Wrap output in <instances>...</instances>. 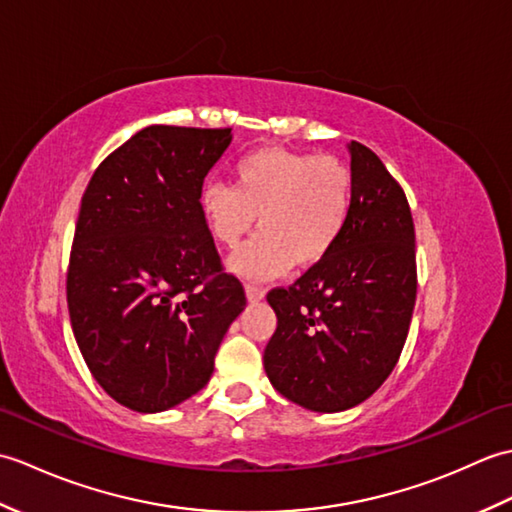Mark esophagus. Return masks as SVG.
<instances>
[{
  "label": "esophagus",
  "instance_id": "obj_1",
  "mask_svg": "<svg viewBox=\"0 0 512 512\" xmlns=\"http://www.w3.org/2000/svg\"><path fill=\"white\" fill-rule=\"evenodd\" d=\"M264 297H266V288L257 286V284H246V299H248L250 303L262 301Z\"/></svg>",
  "mask_w": 512,
  "mask_h": 512
}]
</instances>
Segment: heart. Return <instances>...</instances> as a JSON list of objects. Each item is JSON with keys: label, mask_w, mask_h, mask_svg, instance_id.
<instances>
[{"label": "heart", "mask_w": 512, "mask_h": 512, "mask_svg": "<svg viewBox=\"0 0 512 512\" xmlns=\"http://www.w3.org/2000/svg\"><path fill=\"white\" fill-rule=\"evenodd\" d=\"M350 206L345 162L284 147L250 151L233 165V189L206 184L200 195L202 220L224 248L242 242L259 217L262 233L231 257L235 273L250 279L319 264L343 235Z\"/></svg>", "instance_id": "heart-1"}]
</instances>
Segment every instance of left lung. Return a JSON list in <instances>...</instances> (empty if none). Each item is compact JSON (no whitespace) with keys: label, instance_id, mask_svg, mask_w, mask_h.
<instances>
[{"label":"left lung","instance_id":"left-lung-1","mask_svg":"<svg viewBox=\"0 0 512 512\" xmlns=\"http://www.w3.org/2000/svg\"><path fill=\"white\" fill-rule=\"evenodd\" d=\"M352 206L343 235L295 284L268 292L277 330L264 367L281 396L310 411L361 405L385 383L416 303L409 202L372 149L352 140Z\"/></svg>","mask_w":512,"mask_h":512}]
</instances>
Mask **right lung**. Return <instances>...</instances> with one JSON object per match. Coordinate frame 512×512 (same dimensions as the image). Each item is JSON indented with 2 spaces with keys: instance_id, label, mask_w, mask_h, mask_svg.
I'll list each match as a JSON object with an SVG mask.
<instances>
[{
  "instance_id": "obj_1",
  "label": "right lung",
  "mask_w": 512,
  "mask_h": 512,
  "mask_svg": "<svg viewBox=\"0 0 512 512\" xmlns=\"http://www.w3.org/2000/svg\"><path fill=\"white\" fill-rule=\"evenodd\" d=\"M231 129L151 125L112 151L83 193L68 268L74 339L121 405L156 413L209 383L246 308L200 213Z\"/></svg>"
}]
</instances>
